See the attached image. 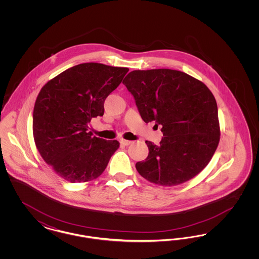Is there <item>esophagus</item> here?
Returning <instances> with one entry per match:
<instances>
[{"mask_svg":"<svg viewBox=\"0 0 259 259\" xmlns=\"http://www.w3.org/2000/svg\"><path fill=\"white\" fill-rule=\"evenodd\" d=\"M131 143H132L131 141H127V140H124V139L120 140V144L123 145V146H129Z\"/></svg>","mask_w":259,"mask_h":259,"instance_id":"1","label":"esophagus"}]
</instances>
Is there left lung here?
<instances>
[{
	"label": "left lung",
	"mask_w": 259,
	"mask_h": 259,
	"mask_svg": "<svg viewBox=\"0 0 259 259\" xmlns=\"http://www.w3.org/2000/svg\"><path fill=\"white\" fill-rule=\"evenodd\" d=\"M123 84L143 120L161 126L160 145L146 141L148 155L136 163L155 185L174 186L194 178L211 159L220 142L218 105L203 82L180 71H133Z\"/></svg>",
	"instance_id": "left-lung-1"
}]
</instances>
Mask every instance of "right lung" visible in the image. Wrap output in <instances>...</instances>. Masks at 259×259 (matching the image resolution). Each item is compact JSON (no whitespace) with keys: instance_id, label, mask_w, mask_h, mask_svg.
Segmentation results:
<instances>
[{"instance_id":"right-lung-1","label":"right lung","mask_w":259,"mask_h":259,"mask_svg":"<svg viewBox=\"0 0 259 259\" xmlns=\"http://www.w3.org/2000/svg\"><path fill=\"white\" fill-rule=\"evenodd\" d=\"M128 71L83 63L58 74L39 91L33 112L35 144L62 179L73 184L97 179L119 148L116 140L92 137L88 130L93 117L103 116L105 100Z\"/></svg>"}]
</instances>
